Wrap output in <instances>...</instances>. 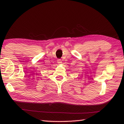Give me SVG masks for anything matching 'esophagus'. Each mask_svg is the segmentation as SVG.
I'll return each instance as SVG.
<instances>
[{
	"instance_id": "esophagus-1",
	"label": "esophagus",
	"mask_w": 124,
	"mask_h": 124,
	"mask_svg": "<svg viewBox=\"0 0 124 124\" xmlns=\"http://www.w3.org/2000/svg\"><path fill=\"white\" fill-rule=\"evenodd\" d=\"M57 61L58 63H62V61L61 59H58Z\"/></svg>"
}]
</instances>
